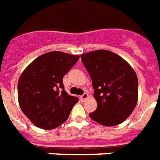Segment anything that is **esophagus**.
Wrapping results in <instances>:
<instances>
[{
    "label": "esophagus",
    "instance_id": "1",
    "mask_svg": "<svg viewBox=\"0 0 160 160\" xmlns=\"http://www.w3.org/2000/svg\"><path fill=\"white\" fill-rule=\"evenodd\" d=\"M88 93H84V94H82L81 96H80V99H81L82 101H84L86 99L88 98Z\"/></svg>",
    "mask_w": 160,
    "mask_h": 160
}]
</instances>
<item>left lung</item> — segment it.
<instances>
[{
    "instance_id": "obj_1",
    "label": "left lung",
    "mask_w": 160,
    "mask_h": 160,
    "mask_svg": "<svg viewBox=\"0 0 160 160\" xmlns=\"http://www.w3.org/2000/svg\"><path fill=\"white\" fill-rule=\"evenodd\" d=\"M81 59L92 80L97 108L90 118L103 126H115L128 118L138 99V79L130 64L117 54L98 50Z\"/></svg>"
}]
</instances>
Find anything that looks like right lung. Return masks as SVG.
Listing matches in <instances>:
<instances>
[{
  "mask_svg": "<svg viewBox=\"0 0 160 160\" xmlns=\"http://www.w3.org/2000/svg\"><path fill=\"white\" fill-rule=\"evenodd\" d=\"M78 59L79 55L51 51L34 59L21 74L18 104L35 126L53 129L68 119L78 98L66 92L63 78Z\"/></svg>",
  "mask_w": 160,
  "mask_h": 160,
  "instance_id": "obj_1",
  "label": "right lung"
}]
</instances>
